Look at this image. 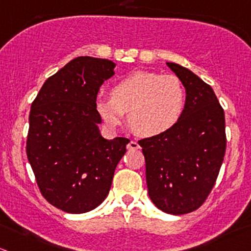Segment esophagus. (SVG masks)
Listing matches in <instances>:
<instances>
[{
  "label": "esophagus",
  "instance_id": "obj_1",
  "mask_svg": "<svg viewBox=\"0 0 251 251\" xmlns=\"http://www.w3.org/2000/svg\"><path fill=\"white\" fill-rule=\"evenodd\" d=\"M127 148L129 150H138L139 149V144H138L137 142H135V140H130L129 143H128V145H127Z\"/></svg>",
  "mask_w": 251,
  "mask_h": 251
}]
</instances>
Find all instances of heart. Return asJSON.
<instances>
[{
	"mask_svg": "<svg viewBox=\"0 0 251 251\" xmlns=\"http://www.w3.org/2000/svg\"><path fill=\"white\" fill-rule=\"evenodd\" d=\"M99 97L97 113L111 128L121 126L129 113V126L142 137H156L173 129L186 109V88L173 74L135 71Z\"/></svg>",
	"mask_w": 251,
	"mask_h": 251,
	"instance_id": "heart-1",
	"label": "heart"
}]
</instances>
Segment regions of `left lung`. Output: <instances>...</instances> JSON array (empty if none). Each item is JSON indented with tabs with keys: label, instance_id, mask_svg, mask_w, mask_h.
<instances>
[{
	"label": "left lung",
	"instance_id": "obj_1",
	"mask_svg": "<svg viewBox=\"0 0 251 251\" xmlns=\"http://www.w3.org/2000/svg\"><path fill=\"white\" fill-rule=\"evenodd\" d=\"M168 66L186 88L182 118L168 133L140 139L148 192L169 214H186L204 203L226 154V118L211 86L188 69Z\"/></svg>",
	"mask_w": 251,
	"mask_h": 251
}]
</instances>
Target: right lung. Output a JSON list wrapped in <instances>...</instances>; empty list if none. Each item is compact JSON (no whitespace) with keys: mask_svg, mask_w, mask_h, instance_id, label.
<instances>
[{"mask_svg":"<svg viewBox=\"0 0 251 251\" xmlns=\"http://www.w3.org/2000/svg\"><path fill=\"white\" fill-rule=\"evenodd\" d=\"M107 59L78 56L50 76L29 112L28 161L42 196L68 213H85L104 201L127 138H102L96 100L114 75Z\"/></svg>","mask_w":251,"mask_h":251,"instance_id":"add662e5","label":"right lung"}]
</instances>
